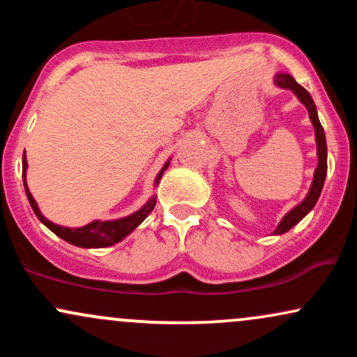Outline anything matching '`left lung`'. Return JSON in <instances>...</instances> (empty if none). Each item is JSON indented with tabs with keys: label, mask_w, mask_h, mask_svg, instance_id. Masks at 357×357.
Instances as JSON below:
<instances>
[{
	"label": "left lung",
	"mask_w": 357,
	"mask_h": 357,
	"mask_svg": "<svg viewBox=\"0 0 357 357\" xmlns=\"http://www.w3.org/2000/svg\"><path fill=\"white\" fill-rule=\"evenodd\" d=\"M273 84L280 89H287L292 90L294 93L297 96V99L305 105L307 112H309L310 122H312L314 130H315V144H317V167L314 171V179L312 184H310V190L307 192V196L302 199L297 206H294L284 218L280 220V223L277 225V228L273 230V235H282V233L289 231L290 228L296 227V225L304 218L305 215H309V211H312V208L317 203L319 196H321L322 188H324V181H326V174H327V144H326V134H324V129L321 126V121L317 117V109H315V104L310 97V93L298 85L296 79L289 73H275L273 77Z\"/></svg>",
	"instance_id": "1"
}]
</instances>
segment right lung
I'll use <instances>...</instances> for the list:
<instances>
[{
	"mask_svg": "<svg viewBox=\"0 0 357 357\" xmlns=\"http://www.w3.org/2000/svg\"><path fill=\"white\" fill-rule=\"evenodd\" d=\"M169 162H171V159H167V161L165 162V166L161 167V171H159L158 176H155L154 186H158L159 181H161L162 173L167 169ZM26 167H28L26 155L23 154V184H24V191H26V196H28V202H30L31 208H33L35 215L38 216V220L42 221L48 230H52L56 236H60L61 240L68 241V243L75 245V247H80V248L112 247V245L119 243V241L124 240L127 235H130V233L136 230L139 225H141L142 221L147 218V215H149V213L153 211L155 206V196H151V198L146 202L144 206L139 208L137 211L130 213L129 216H124V218L93 220V221H90L89 225H85V227H79V228L60 227V225L52 223L50 220L45 218V216L42 215V211H40L38 204H36L35 198L31 196V192L26 186Z\"/></svg>",
	"mask_w": 357,
	"mask_h": 357,
	"instance_id": "right-lung-1",
	"label": "right lung"
}]
</instances>
